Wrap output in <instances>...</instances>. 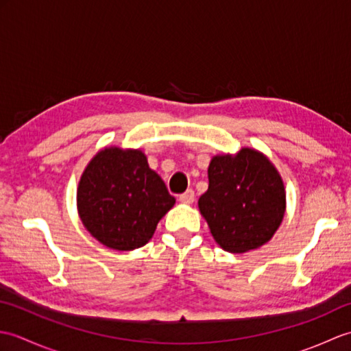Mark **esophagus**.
<instances>
[{
  "label": "esophagus",
  "mask_w": 351,
  "mask_h": 351,
  "mask_svg": "<svg viewBox=\"0 0 351 351\" xmlns=\"http://www.w3.org/2000/svg\"><path fill=\"white\" fill-rule=\"evenodd\" d=\"M180 202L185 204V205H190L195 202V191L187 190L185 193H182V195L180 196Z\"/></svg>",
  "instance_id": "1"
}]
</instances>
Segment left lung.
Returning <instances> with one entry per match:
<instances>
[{
	"mask_svg": "<svg viewBox=\"0 0 351 351\" xmlns=\"http://www.w3.org/2000/svg\"><path fill=\"white\" fill-rule=\"evenodd\" d=\"M208 181L197 205L223 250L245 253L271 240L285 215L287 191L267 155L253 147L214 155Z\"/></svg>",
	"mask_w": 351,
	"mask_h": 351,
	"instance_id": "8db88e82",
	"label": "left lung"
}]
</instances>
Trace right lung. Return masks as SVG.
Listing matches in <instances>:
<instances>
[{
    "mask_svg": "<svg viewBox=\"0 0 351 351\" xmlns=\"http://www.w3.org/2000/svg\"><path fill=\"white\" fill-rule=\"evenodd\" d=\"M175 202L140 149H101L88 161L77 189L84 228L95 240L119 252L145 245Z\"/></svg>",
    "mask_w": 351,
    "mask_h": 351,
    "instance_id": "right-lung-1",
    "label": "right lung"
}]
</instances>
